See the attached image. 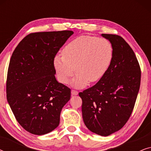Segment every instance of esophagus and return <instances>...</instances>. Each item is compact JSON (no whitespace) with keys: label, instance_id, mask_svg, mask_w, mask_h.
Here are the masks:
<instances>
[{"label":"esophagus","instance_id":"esophagus-1","mask_svg":"<svg viewBox=\"0 0 151 151\" xmlns=\"http://www.w3.org/2000/svg\"><path fill=\"white\" fill-rule=\"evenodd\" d=\"M71 94L73 95V96H76V95L78 94V91L76 90H74V89H72L71 90Z\"/></svg>","mask_w":151,"mask_h":151}]
</instances>
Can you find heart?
<instances>
[{"label":"heart","instance_id":"obj_1","mask_svg":"<svg viewBox=\"0 0 151 151\" xmlns=\"http://www.w3.org/2000/svg\"><path fill=\"white\" fill-rule=\"evenodd\" d=\"M113 56L111 43L105 38L81 36L64 47L62 55L54 58V67L62 83H67L73 75V86L82 87L100 80L110 67Z\"/></svg>","mask_w":151,"mask_h":151}]
</instances>
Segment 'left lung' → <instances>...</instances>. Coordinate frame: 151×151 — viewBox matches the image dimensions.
<instances>
[{
	"instance_id": "left-lung-1",
	"label": "left lung",
	"mask_w": 151,
	"mask_h": 151,
	"mask_svg": "<svg viewBox=\"0 0 151 151\" xmlns=\"http://www.w3.org/2000/svg\"><path fill=\"white\" fill-rule=\"evenodd\" d=\"M113 48L111 65L104 76L91 87L79 93L82 117L93 133L108 136L126 124L139 92L141 69L136 55L122 37L102 34Z\"/></svg>"
}]
</instances>
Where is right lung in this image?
I'll return each instance as SVG.
<instances>
[{"label": "right lung", "mask_w": 151, "mask_h": 151, "mask_svg": "<svg viewBox=\"0 0 151 151\" xmlns=\"http://www.w3.org/2000/svg\"><path fill=\"white\" fill-rule=\"evenodd\" d=\"M72 31L35 32L20 41L10 59L6 82L7 102L20 125L45 135L60 123L71 88L55 79L54 58Z\"/></svg>", "instance_id": "add662e5"}]
</instances>
